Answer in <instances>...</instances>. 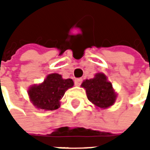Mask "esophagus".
I'll return each mask as SVG.
<instances>
[{
  "instance_id": "obj_1",
  "label": "esophagus",
  "mask_w": 150,
  "mask_h": 150,
  "mask_svg": "<svg viewBox=\"0 0 150 150\" xmlns=\"http://www.w3.org/2000/svg\"><path fill=\"white\" fill-rule=\"evenodd\" d=\"M82 82H83V78H76L74 80V83H75V85H77V86H79L80 84L82 83Z\"/></svg>"
}]
</instances>
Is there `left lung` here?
<instances>
[{"instance_id":"1","label":"left lung","mask_w":150,"mask_h":150,"mask_svg":"<svg viewBox=\"0 0 150 150\" xmlns=\"http://www.w3.org/2000/svg\"><path fill=\"white\" fill-rule=\"evenodd\" d=\"M82 87L86 89L88 100L97 107L106 108L115 102L116 94L112 84L107 81L103 73H97L93 78L87 79L82 83Z\"/></svg>"}]
</instances>
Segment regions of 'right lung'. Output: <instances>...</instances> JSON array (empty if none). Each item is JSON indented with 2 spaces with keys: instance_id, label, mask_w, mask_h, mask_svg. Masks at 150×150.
<instances>
[{
  "instance_id": "add662e5",
  "label": "right lung",
  "mask_w": 150,
  "mask_h": 150,
  "mask_svg": "<svg viewBox=\"0 0 150 150\" xmlns=\"http://www.w3.org/2000/svg\"><path fill=\"white\" fill-rule=\"evenodd\" d=\"M72 86V79H63L60 74L52 73L48 75L42 84L31 87L28 94L38 108L55 110L60 107V99L65 92Z\"/></svg>"
}]
</instances>
